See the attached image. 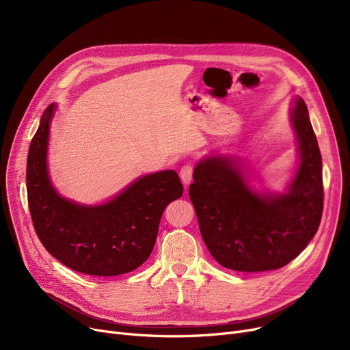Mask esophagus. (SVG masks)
Segmentation results:
<instances>
[{
    "mask_svg": "<svg viewBox=\"0 0 350 350\" xmlns=\"http://www.w3.org/2000/svg\"><path fill=\"white\" fill-rule=\"evenodd\" d=\"M193 173H194V165H193V163H186V164L183 165V167L180 169V177H181L183 183H185L186 186L190 185V181L193 180Z\"/></svg>",
    "mask_w": 350,
    "mask_h": 350,
    "instance_id": "34e87169",
    "label": "esophagus"
}]
</instances>
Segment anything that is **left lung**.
<instances>
[{
	"mask_svg": "<svg viewBox=\"0 0 350 350\" xmlns=\"http://www.w3.org/2000/svg\"><path fill=\"white\" fill-rule=\"evenodd\" d=\"M301 165L282 196L254 193L231 160L210 157L197 164L189 194L201 237L226 268L262 272L289 264L317 234L323 211L322 156L305 102L292 110Z\"/></svg>",
	"mask_w": 350,
	"mask_h": 350,
	"instance_id": "1",
	"label": "left lung"
}]
</instances>
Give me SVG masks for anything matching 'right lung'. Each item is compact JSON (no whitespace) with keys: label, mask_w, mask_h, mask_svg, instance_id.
Here are the masks:
<instances>
[{"label":"right lung","mask_w":350,"mask_h":350,"mask_svg":"<svg viewBox=\"0 0 350 350\" xmlns=\"http://www.w3.org/2000/svg\"><path fill=\"white\" fill-rule=\"evenodd\" d=\"M55 105L33 135L27 160V193L32 224L45 250L68 268L95 277H115L139 268L153 251L160 218L183 196L174 170L144 176L99 207L64 200L46 173V144Z\"/></svg>","instance_id":"add662e5"}]
</instances>
